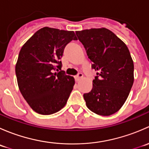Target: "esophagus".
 Returning a JSON list of instances; mask_svg holds the SVG:
<instances>
[{
  "label": "esophagus",
  "mask_w": 149,
  "mask_h": 149,
  "mask_svg": "<svg viewBox=\"0 0 149 149\" xmlns=\"http://www.w3.org/2000/svg\"><path fill=\"white\" fill-rule=\"evenodd\" d=\"M82 78H83V74H82V73H79L77 76H75V79H76V81H79L80 80V79H81Z\"/></svg>",
  "instance_id": "esophagus-1"
}]
</instances>
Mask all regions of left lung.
I'll return each instance as SVG.
<instances>
[{"mask_svg":"<svg viewBox=\"0 0 149 149\" xmlns=\"http://www.w3.org/2000/svg\"><path fill=\"white\" fill-rule=\"evenodd\" d=\"M91 68L97 70L91 91L84 94L87 107L109 116L125 102L134 81V65L127 45L106 28L76 31Z\"/></svg>","mask_w":149,"mask_h":149,"instance_id":"1","label":"left lung"}]
</instances>
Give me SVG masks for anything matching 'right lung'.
<instances>
[{"mask_svg":"<svg viewBox=\"0 0 149 149\" xmlns=\"http://www.w3.org/2000/svg\"><path fill=\"white\" fill-rule=\"evenodd\" d=\"M73 31L43 27L22 46L16 64L19 90L30 107L40 115H52L65 107L75 79L65 75L61 61L65 46L77 40Z\"/></svg>","mask_w":149,"mask_h":149,"instance_id":"obj_1","label":"right lung"}]
</instances>
